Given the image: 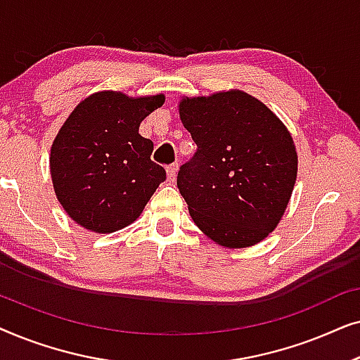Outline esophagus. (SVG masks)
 Wrapping results in <instances>:
<instances>
[{
	"label": "esophagus",
	"instance_id": "34e87169",
	"mask_svg": "<svg viewBox=\"0 0 360 360\" xmlns=\"http://www.w3.org/2000/svg\"><path fill=\"white\" fill-rule=\"evenodd\" d=\"M176 172H179V164H174V165L167 167V180H169L170 184H174V181H175Z\"/></svg>",
	"mask_w": 360,
	"mask_h": 360
}]
</instances>
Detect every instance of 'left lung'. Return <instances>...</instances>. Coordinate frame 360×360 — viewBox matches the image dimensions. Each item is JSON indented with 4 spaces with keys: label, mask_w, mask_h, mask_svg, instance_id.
Instances as JSON below:
<instances>
[{
    "label": "left lung",
    "mask_w": 360,
    "mask_h": 360,
    "mask_svg": "<svg viewBox=\"0 0 360 360\" xmlns=\"http://www.w3.org/2000/svg\"><path fill=\"white\" fill-rule=\"evenodd\" d=\"M180 120L198 150L176 176L191 219L221 248L264 240L287 210L298 155L287 126L240 90L181 96Z\"/></svg>",
    "instance_id": "8db88e82"
}]
</instances>
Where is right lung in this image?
Listing matches in <instances>:
<instances>
[{
    "label": "right lung",
    "instance_id": "right-lung-1",
    "mask_svg": "<svg viewBox=\"0 0 360 360\" xmlns=\"http://www.w3.org/2000/svg\"><path fill=\"white\" fill-rule=\"evenodd\" d=\"M165 96H127L103 90L86 96L58 129L51 147L53 191L65 213L91 233L120 231L139 218L165 180L150 160L154 144L141 122Z\"/></svg>",
    "mask_w": 360,
    "mask_h": 360
}]
</instances>
